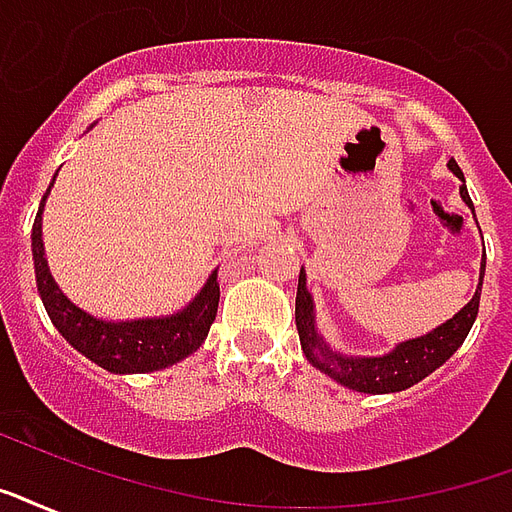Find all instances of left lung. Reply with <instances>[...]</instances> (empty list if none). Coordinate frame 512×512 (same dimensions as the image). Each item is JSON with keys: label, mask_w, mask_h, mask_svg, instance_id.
<instances>
[{"label": "left lung", "mask_w": 512, "mask_h": 512, "mask_svg": "<svg viewBox=\"0 0 512 512\" xmlns=\"http://www.w3.org/2000/svg\"><path fill=\"white\" fill-rule=\"evenodd\" d=\"M456 177H462V169L454 161L448 163ZM464 204L473 209V201L467 195V187H459ZM483 271H486V260L481 265V284ZM478 306H481V287L473 295L467 306L448 319L446 325L438 330L413 338V341L400 343L395 351H389L384 357H343L341 351H333L322 338H319L317 327H314V303L306 290V273L300 271L298 276V298H295V325H298L300 346L306 360L335 378L338 384L349 386L354 392H365V395H389V392H403L408 386L419 384L421 378H427L435 368L454 354L464 343L475 317H478Z\"/></svg>", "instance_id": "left-lung-1"}]
</instances>
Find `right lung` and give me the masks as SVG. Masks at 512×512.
<instances>
[{"mask_svg": "<svg viewBox=\"0 0 512 512\" xmlns=\"http://www.w3.org/2000/svg\"><path fill=\"white\" fill-rule=\"evenodd\" d=\"M42 206H45V195H42ZM42 206L31 228L37 290L42 295L50 322L74 349L109 373H150V370H163L185 360L187 354H193L204 343L217 317V303H220L217 271L209 276V282L195 295L193 303L182 308L179 314L163 319H134V322H101L72 306L53 282L48 263H45V249H42Z\"/></svg>", "mask_w": 512, "mask_h": 512, "instance_id": "1", "label": "right lung"}]
</instances>
